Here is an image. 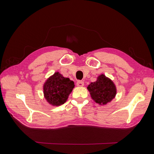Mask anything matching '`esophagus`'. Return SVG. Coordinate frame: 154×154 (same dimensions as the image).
I'll use <instances>...</instances> for the list:
<instances>
[{"label": "esophagus", "instance_id": "esophagus-1", "mask_svg": "<svg viewBox=\"0 0 154 154\" xmlns=\"http://www.w3.org/2000/svg\"><path fill=\"white\" fill-rule=\"evenodd\" d=\"M76 85H77L78 87H83V85H84V82H83V81L78 80V81L76 82Z\"/></svg>", "mask_w": 154, "mask_h": 154}]
</instances>
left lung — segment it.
<instances>
[{
    "mask_svg": "<svg viewBox=\"0 0 154 154\" xmlns=\"http://www.w3.org/2000/svg\"><path fill=\"white\" fill-rule=\"evenodd\" d=\"M87 88L92 98L100 105H106L114 98L116 94L114 83L104 74H101L96 82L91 83Z\"/></svg>",
    "mask_w": 154,
    "mask_h": 154,
    "instance_id": "8db88e82",
    "label": "left lung"
}]
</instances>
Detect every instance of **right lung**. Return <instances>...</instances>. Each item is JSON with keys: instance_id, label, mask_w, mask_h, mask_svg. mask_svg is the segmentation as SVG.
I'll return each mask as SVG.
<instances>
[{"instance_id": "1", "label": "right lung", "mask_w": 154, "mask_h": 154, "mask_svg": "<svg viewBox=\"0 0 154 154\" xmlns=\"http://www.w3.org/2000/svg\"><path fill=\"white\" fill-rule=\"evenodd\" d=\"M74 87V83L69 78H64L58 72H55L46 81L44 85L45 99L53 106L63 104Z\"/></svg>"}]
</instances>
